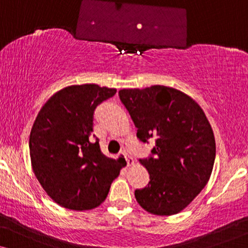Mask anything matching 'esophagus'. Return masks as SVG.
Segmentation results:
<instances>
[{"mask_svg":"<svg viewBox=\"0 0 248 248\" xmlns=\"http://www.w3.org/2000/svg\"><path fill=\"white\" fill-rule=\"evenodd\" d=\"M120 155H122V157H124V158H125V160H126V164H127V166H131V165H133V162H134L133 158L130 157V155H127L126 152H125V151L121 152Z\"/></svg>","mask_w":248,"mask_h":248,"instance_id":"obj_1","label":"esophagus"}]
</instances>
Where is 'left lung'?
Listing matches in <instances>:
<instances>
[{
  "label": "left lung",
  "instance_id": "1",
  "mask_svg": "<svg viewBox=\"0 0 248 248\" xmlns=\"http://www.w3.org/2000/svg\"><path fill=\"white\" fill-rule=\"evenodd\" d=\"M122 104L143 143L155 139L148 158L139 159L150 175L135 199L157 216L181 212L208 183L216 159V141L204 111L182 91L165 86L118 91Z\"/></svg>",
  "mask_w": 248,
  "mask_h": 248
}]
</instances>
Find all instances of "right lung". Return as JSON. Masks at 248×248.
Segmentation results:
<instances>
[{"label":"right lung","mask_w":248,"mask_h":248,"mask_svg":"<svg viewBox=\"0 0 248 248\" xmlns=\"http://www.w3.org/2000/svg\"><path fill=\"white\" fill-rule=\"evenodd\" d=\"M116 89L98 84L70 86L42 107L29 137L32 170L47 194L70 210H91L107 198L121 167L90 142L98 105Z\"/></svg>","instance_id":"right-lung-1"}]
</instances>
